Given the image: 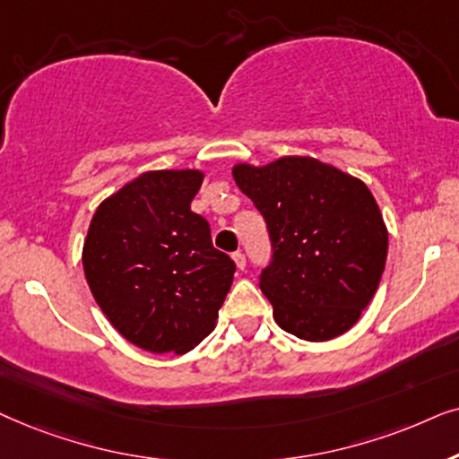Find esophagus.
Returning a JSON list of instances; mask_svg holds the SVG:
<instances>
[{"label": "esophagus", "mask_w": 459, "mask_h": 459, "mask_svg": "<svg viewBox=\"0 0 459 459\" xmlns=\"http://www.w3.org/2000/svg\"><path fill=\"white\" fill-rule=\"evenodd\" d=\"M233 260H235V264H237V268H239V271H243V268H246V254H243L241 249H239V252L233 254Z\"/></svg>", "instance_id": "obj_1"}]
</instances>
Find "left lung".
I'll return each mask as SVG.
<instances>
[{"mask_svg":"<svg viewBox=\"0 0 459 459\" xmlns=\"http://www.w3.org/2000/svg\"><path fill=\"white\" fill-rule=\"evenodd\" d=\"M266 222L271 260L260 290L287 333L325 342L359 321L380 285L388 233L374 195L313 157L233 169Z\"/></svg>","mask_w":459,"mask_h":459,"instance_id":"obj_1","label":"left lung"}]
</instances>
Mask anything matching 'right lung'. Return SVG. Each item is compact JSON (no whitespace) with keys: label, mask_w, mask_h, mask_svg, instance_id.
Returning a JSON list of instances; mask_svg holds the SVG:
<instances>
[{"label":"right lung","mask_w":459,"mask_h":459,"mask_svg":"<svg viewBox=\"0 0 459 459\" xmlns=\"http://www.w3.org/2000/svg\"><path fill=\"white\" fill-rule=\"evenodd\" d=\"M204 174L146 172L102 201L83 243V271L111 325L149 352H188L216 323L235 274L191 212Z\"/></svg>","instance_id":"add662e5"}]
</instances>
